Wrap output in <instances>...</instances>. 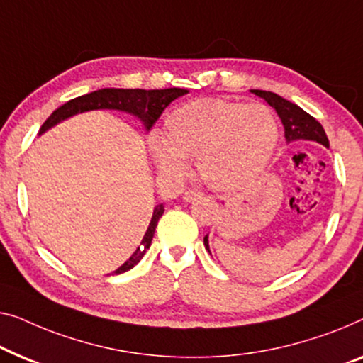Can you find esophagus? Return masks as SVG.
<instances>
[{
    "instance_id": "34e87169",
    "label": "esophagus",
    "mask_w": 363,
    "mask_h": 363,
    "mask_svg": "<svg viewBox=\"0 0 363 363\" xmlns=\"http://www.w3.org/2000/svg\"><path fill=\"white\" fill-rule=\"evenodd\" d=\"M199 196H203V193L199 190H188L183 193V199H185L186 203H190V201H193V199H196Z\"/></svg>"
}]
</instances>
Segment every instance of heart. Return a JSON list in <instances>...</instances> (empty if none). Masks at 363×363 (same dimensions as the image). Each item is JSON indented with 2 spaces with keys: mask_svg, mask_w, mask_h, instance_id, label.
<instances>
[{
  "mask_svg": "<svg viewBox=\"0 0 363 363\" xmlns=\"http://www.w3.org/2000/svg\"><path fill=\"white\" fill-rule=\"evenodd\" d=\"M277 140V119L265 104L196 99L167 116L164 139L152 138V152L157 167L172 177L183 175L185 162L196 159L203 182L229 191L265 169Z\"/></svg>",
  "mask_w": 363,
  "mask_h": 363,
  "instance_id": "heart-1",
  "label": "heart"
}]
</instances>
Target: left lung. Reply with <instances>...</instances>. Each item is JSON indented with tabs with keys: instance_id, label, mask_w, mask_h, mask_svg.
Listing matches in <instances>:
<instances>
[{
	"instance_id": "1",
	"label": "left lung",
	"mask_w": 363,
	"mask_h": 363,
	"mask_svg": "<svg viewBox=\"0 0 363 363\" xmlns=\"http://www.w3.org/2000/svg\"><path fill=\"white\" fill-rule=\"evenodd\" d=\"M252 94L265 99L270 106L275 109L278 118L281 119L283 129H285V139L286 144L298 143V140H306V143H316L319 145L329 149V139L325 135L323 125L314 119L311 114H308L304 109H301L298 104L288 101V99L278 96L277 93L264 91V90H250ZM206 234L204 235V247L209 250V239Z\"/></svg>"
}]
</instances>
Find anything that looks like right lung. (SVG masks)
Segmentation results:
<instances>
[{
  "label": "right lung",
  "instance_id": "right-lung-1",
  "mask_svg": "<svg viewBox=\"0 0 363 363\" xmlns=\"http://www.w3.org/2000/svg\"><path fill=\"white\" fill-rule=\"evenodd\" d=\"M188 90L183 88H167V90H124V88H101L93 93L83 94L75 99L67 101L64 106L55 109L39 130V135H42L47 130L54 128V125L64 123L65 119L77 116V114H83L88 111H98V109H111V111H121L128 113L130 116L138 118L140 123L144 124V129L149 130L164 109L169 106L173 99L186 94ZM164 204H157L152 213L149 228H147L140 245L134 250V254L109 275H119L133 269L140 262V259L145 255L152 244V238L155 234V228L159 219L164 214Z\"/></svg>",
  "mask_w": 363,
  "mask_h": 363
}]
</instances>
